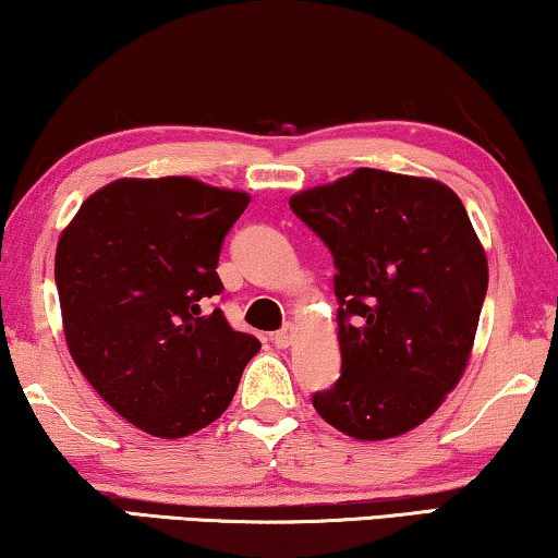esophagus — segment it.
Segmentation results:
<instances>
[{"mask_svg":"<svg viewBox=\"0 0 558 558\" xmlns=\"http://www.w3.org/2000/svg\"><path fill=\"white\" fill-rule=\"evenodd\" d=\"M294 337H296V327L294 325H287L284 329H279V332L274 335V344L281 347V350H287V347L294 342Z\"/></svg>","mask_w":558,"mask_h":558,"instance_id":"1","label":"esophagus"}]
</instances>
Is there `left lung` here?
Returning a JSON list of instances; mask_svg holds the SVG:
<instances>
[{"label":"left lung","mask_w":558,"mask_h":558,"mask_svg":"<svg viewBox=\"0 0 558 558\" xmlns=\"http://www.w3.org/2000/svg\"><path fill=\"white\" fill-rule=\"evenodd\" d=\"M289 206L337 269L342 375L314 410L357 440L413 430L463 377L488 289L463 201L435 179L357 168Z\"/></svg>","instance_id":"obj_1"}]
</instances>
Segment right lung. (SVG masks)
I'll return each mask as SVG.
<instances>
[{
    "label": "right lung",
    "mask_w": 558,
    "mask_h": 558,
    "mask_svg": "<svg viewBox=\"0 0 558 558\" xmlns=\"http://www.w3.org/2000/svg\"><path fill=\"white\" fill-rule=\"evenodd\" d=\"M252 196L189 175L118 179L87 196L58 241L64 342L128 423L175 440L219 420L259 339L204 302L223 292V236Z\"/></svg>",
    "instance_id": "obj_1"
}]
</instances>
